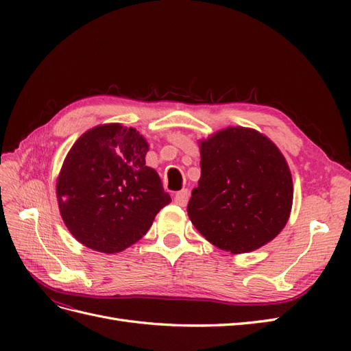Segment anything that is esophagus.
Returning a JSON list of instances; mask_svg holds the SVG:
<instances>
[{
    "label": "esophagus",
    "mask_w": 351,
    "mask_h": 351,
    "mask_svg": "<svg viewBox=\"0 0 351 351\" xmlns=\"http://www.w3.org/2000/svg\"><path fill=\"white\" fill-rule=\"evenodd\" d=\"M189 196H190L189 190L183 189V190H180V192H177L174 195V202H176L177 205H180V206H186L187 205V200H189Z\"/></svg>",
    "instance_id": "34e87169"
}]
</instances>
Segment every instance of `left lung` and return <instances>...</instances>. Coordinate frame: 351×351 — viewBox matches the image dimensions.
Segmentation results:
<instances>
[{
  "mask_svg": "<svg viewBox=\"0 0 351 351\" xmlns=\"http://www.w3.org/2000/svg\"><path fill=\"white\" fill-rule=\"evenodd\" d=\"M200 178L189 200L195 228L232 254L261 249L277 237L291 214L293 178L268 136L227 127L199 141Z\"/></svg>",
  "mask_w": 351,
  "mask_h": 351,
  "instance_id": "left-lung-1",
  "label": "left lung"
}]
</instances>
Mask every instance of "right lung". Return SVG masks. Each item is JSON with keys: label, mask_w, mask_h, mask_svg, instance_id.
Listing matches in <instances>:
<instances>
[{"label": "right lung", "mask_w": 351, "mask_h": 351, "mask_svg": "<svg viewBox=\"0 0 351 351\" xmlns=\"http://www.w3.org/2000/svg\"><path fill=\"white\" fill-rule=\"evenodd\" d=\"M149 143L133 127L95 125L73 143L57 177L60 215L70 234L114 254L139 241L171 197L146 165Z\"/></svg>", "instance_id": "1"}]
</instances>
